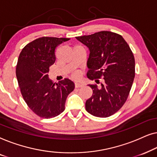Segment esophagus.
Here are the masks:
<instances>
[{
    "mask_svg": "<svg viewBox=\"0 0 157 157\" xmlns=\"http://www.w3.org/2000/svg\"><path fill=\"white\" fill-rule=\"evenodd\" d=\"M83 85L82 83H78V82H76L75 83V87L76 88H80V87H83Z\"/></svg>",
    "mask_w": 157,
    "mask_h": 157,
    "instance_id": "esophagus-1",
    "label": "esophagus"
}]
</instances>
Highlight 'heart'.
<instances>
[{
	"mask_svg": "<svg viewBox=\"0 0 157 157\" xmlns=\"http://www.w3.org/2000/svg\"><path fill=\"white\" fill-rule=\"evenodd\" d=\"M80 76H81V75H80V74H79L78 72L74 73V75H73V77H74V78H76V79L79 78H80Z\"/></svg>",
	"mask_w": 157,
	"mask_h": 157,
	"instance_id": "b5f03b06",
	"label": "heart"
}]
</instances>
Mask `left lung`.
<instances>
[{
  "mask_svg": "<svg viewBox=\"0 0 157 157\" xmlns=\"http://www.w3.org/2000/svg\"><path fill=\"white\" fill-rule=\"evenodd\" d=\"M76 38L90 51L87 77L99 83L89 84L93 94L86 101V110L97 117L117 112L127 100L135 76L134 54L119 34L103 31Z\"/></svg>",
  "mask_w": 157,
  "mask_h": 157,
  "instance_id": "obj_1",
  "label": "left lung"
}]
</instances>
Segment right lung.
Here are the masks:
<instances>
[{
    "label": "right lung",
    "mask_w": 157,
    "mask_h": 157,
    "mask_svg": "<svg viewBox=\"0 0 157 157\" xmlns=\"http://www.w3.org/2000/svg\"><path fill=\"white\" fill-rule=\"evenodd\" d=\"M69 38L41 37L28 44L19 55L16 74L21 94L28 106L40 118L56 117L65 109L66 98L74 91L72 81L58 83L48 78L55 63L56 47Z\"/></svg>",
    "instance_id": "1"
}]
</instances>
